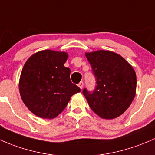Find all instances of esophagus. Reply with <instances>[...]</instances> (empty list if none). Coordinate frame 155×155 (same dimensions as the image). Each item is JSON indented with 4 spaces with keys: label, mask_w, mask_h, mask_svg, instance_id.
<instances>
[{
    "label": "esophagus",
    "mask_w": 155,
    "mask_h": 155,
    "mask_svg": "<svg viewBox=\"0 0 155 155\" xmlns=\"http://www.w3.org/2000/svg\"><path fill=\"white\" fill-rule=\"evenodd\" d=\"M78 87L81 88V89H82L83 87H84V82H83V81H81V82L78 84Z\"/></svg>",
    "instance_id": "obj_1"
}]
</instances>
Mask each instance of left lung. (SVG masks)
Instances as JSON below:
<instances>
[{
	"label": "left lung",
	"mask_w": 155,
	"mask_h": 155,
	"mask_svg": "<svg viewBox=\"0 0 155 155\" xmlns=\"http://www.w3.org/2000/svg\"><path fill=\"white\" fill-rule=\"evenodd\" d=\"M86 57L96 81L92 92L83 89L89 107L103 119L118 117L135 97L137 77L133 67L119 54L109 51L87 53Z\"/></svg>",
	"instance_id": "left-lung-1"
}]
</instances>
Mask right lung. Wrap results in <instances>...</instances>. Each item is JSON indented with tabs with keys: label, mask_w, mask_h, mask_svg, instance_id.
I'll return each mask as SVG.
<instances>
[{
	"label": "right lung",
	"mask_w": 155,
	"mask_h": 155,
	"mask_svg": "<svg viewBox=\"0 0 155 155\" xmlns=\"http://www.w3.org/2000/svg\"><path fill=\"white\" fill-rule=\"evenodd\" d=\"M66 52L45 50L32 55L22 69L19 92L25 104L42 119H54L63 112L70 98L81 89L70 80L64 66Z\"/></svg>",
	"instance_id": "1"
}]
</instances>
